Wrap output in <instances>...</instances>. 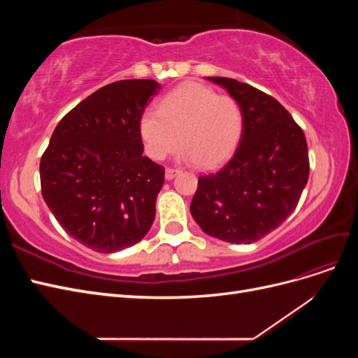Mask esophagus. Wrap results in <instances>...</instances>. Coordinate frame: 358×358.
Here are the masks:
<instances>
[{
	"mask_svg": "<svg viewBox=\"0 0 358 358\" xmlns=\"http://www.w3.org/2000/svg\"><path fill=\"white\" fill-rule=\"evenodd\" d=\"M178 173H179V170L178 169H173V167H167L166 169V179H173V178H175L176 175H178Z\"/></svg>",
	"mask_w": 358,
	"mask_h": 358,
	"instance_id": "1",
	"label": "esophagus"
}]
</instances>
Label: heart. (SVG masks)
<instances>
[{
  "mask_svg": "<svg viewBox=\"0 0 358 358\" xmlns=\"http://www.w3.org/2000/svg\"><path fill=\"white\" fill-rule=\"evenodd\" d=\"M150 158L164 159L179 143L182 155L200 169H213L229 159L243 134V110L230 95H218L203 83L188 82L149 107L138 122Z\"/></svg>",
  "mask_w": 358,
  "mask_h": 358,
  "instance_id": "1",
  "label": "heart"
}]
</instances>
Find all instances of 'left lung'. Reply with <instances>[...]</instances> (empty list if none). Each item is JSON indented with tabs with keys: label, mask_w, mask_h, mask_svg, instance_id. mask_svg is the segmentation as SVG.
I'll use <instances>...</instances> for the list:
<instances>
[{
	"label": "left lung",
	"mask_w": 358,
	"mask_h": 358,
	"mask_svg": "<svg viewBox=\"0 0 358 358\" xmlns=\"http://www.w3.org/2000/svg\"><path fill=\"white\" fill-rule=\"evenodd\" d=\"M229 91L243 110V134L234 155L199 178L191 215L201 230L230 243H252L296 209L309 178L306 137L273 96L229 78H208Z\"/></svg>",
	"instance_id": "1"
}]
</instances>
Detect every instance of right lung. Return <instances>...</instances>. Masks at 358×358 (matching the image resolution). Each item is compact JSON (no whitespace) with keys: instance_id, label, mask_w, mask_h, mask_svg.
Returning a JSON list of instances; mask_svg holds the SVG:
<instances>
[{"instance_id":"right-lung-1","label":"right lung","mask_w":358,"mask_h":358,"mask_svg":"<svg viewBox=\"0 0 358 358\" xmlns=\"http://www.w3.org/2000/svg\"><path fill=\"white\" fill-rule=\"evenodd\" d=\"M159 90L150 79L103 86L61 119L41 157L43 199L92 251L133 246L154 222L164 167L143 157L138 122Z\"/></svg>"}]
</instances>
